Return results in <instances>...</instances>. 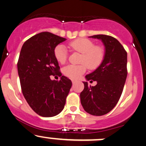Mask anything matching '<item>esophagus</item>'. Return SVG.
Wrapping results in <instances>:
<instances>
[{"label":"esophagus","mask_w":146,"mask_h":146,"mask_svg":"<svg viewBox=\"0 0 146 146\" xmlns=\"http://www.w3.org/2000/svg\"><path fill=\"white\" fill-rule=\"evenodd\" d=\"M72 83H75L76 82V80H74V79H72Z\"/></svg>","instance_id":"esophagus-1"}]
</instances>
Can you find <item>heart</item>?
<instances>
[{"mask_svg": "<svg viewBox=\"0 0 146 146\" xmlns=\"http://www.w3.org/2000/svg\"><path fill=\"white\" fill-rule=\"evenodd\" d=\"M73 51L81 53L79 65H68L63 69L66 76L72 79L78 78L84 74L87 66L90 70L98 68L105 57V49L101 45H95L92 40L85 38H79L69 43ZM54 56L59 64H64L68 59V52L64 46L59 44L54 48Z\"/></svg>", "mask_w": 146, "mask_h": 146, "instance_id": "obj_1", "label": "heart"}]
</instances>
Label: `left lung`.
Here are the masks:
<instances>
[{"label": "left lung", "mask_w": 146, "mask_h": 146, "mask_svg": "<svg viewBox=\"0 0 146 146\" xmlns=\"http://www.w3.org/2000/svg\"><path fill=\"white\" fill-rule=\"evenodd\" d=\"M100 39L106 47L103 62L85 78L90 82L97 81L94 87L83 82L80 102L84 110L94 116H102L116 106L123 93L127 76V53L115 38L98 35L89 36Z\"/></svg>", "instance_id": "left-lung-1"}]
</instances>
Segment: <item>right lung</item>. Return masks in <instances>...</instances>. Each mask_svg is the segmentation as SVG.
I'll return each instance as SVG.
<instances>
[{"instance_id": "1", "label": "right lung", "mask_w": 146, "mask_h": 146, "mask_svg": "<svg viewBox=\"0 0 146 146\" xmlns=\"http://www.w3.org/2000/svg\"><path fill=\"white\" fill-rule=\"evenodd\" d=\"M66 39L51 32L37 34L23 43L17 62L21 91L36 114L43 117L56 116L64 109L72 81L62 76L54 48ZM60 76L52 81L50 76Z\"/></svg>"}]
</instances>
